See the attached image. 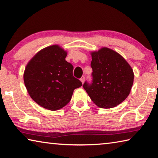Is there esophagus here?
Wrapping results in <instances>:
<instances>
[{
    "mask_svg": "<svg viewBox=\"0 0 158 158\" xmlns=\"http://www.w3.org/2000/svg\"><path fill=\"white\" fill-rule=\"evenodd\" d=\"M80 80H81V81L82 82V84H84V81H85V77H84V76H82L81 78L80 79Z\"/></svg>",
    "mask_w": 158,
    "mask_h": 158,
    "instance_id": "1",
    "label": "esophagus"
}]
</instances>
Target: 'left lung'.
I'll return each mask as SVG.
<instances>
[{
    "instance_id": "1",
    "label": "left lung",
    "mask_w": 158,
    "mask_h": 158,
    "mask_svg": "<svg viewBox=\"0 0 158 158\" xmlns=\"http://www.w3.org/2000/svg\"><path fill=\"white\" fill-rule=\"evenodd\" d=\"M91 56L92 81H85L83 87L99 107H114L130 94L134 81L132 69L122 56L109 48H102Z\"/></svg>"
}]
</instances>
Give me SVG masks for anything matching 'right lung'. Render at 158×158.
Returning <instances> with one entry per match:
<instances>
[{
    "label": "right lung",
    "mask_w": 158,
    "mask_h": 158,
    "mask_svg": "<svg viewBox=\"0 0 158 158\" xmlns=\"http://www.w3.org/2000/svg\"><path fill=\"white\" fill-rule=\"evenodd\" d=\"M67 52L58 45L37 53L26 65L23 81L31 98L42 107L56 111L69 102L73 91L82 83L73 76Z\"/></svg>",
    "instance_id": "right-lung-1"
}]
</instances>
